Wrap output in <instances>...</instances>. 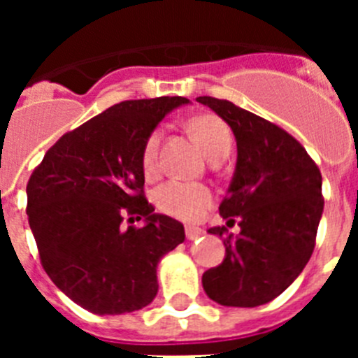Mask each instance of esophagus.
Segmentation results:
<instances>
[{
	"instance_id": "obj_1",
	"label": "esophagus",
	"mask_w": 358,
	"mask_h": 358,
	"mask_svg": "<svg viewBox=\"0 0 358 358\" xmlns=\"http://www.w3.org/2000/svg\"><path fill=\"white\" fill-rule=\"evenodd\" d=\"M202 236V229L194 226H186V238L188 240H197Z\"/></svg>"
}]
</instances>
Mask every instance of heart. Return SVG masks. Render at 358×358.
Returning a JSON list of instances; mask_svg holds the SVG:
<instances>
[{
	"label": "heart",
	"instance_id": "obj_1",
	"mask_svg": "<svg viewBox=\"0 0 358 358\" xmlns=\"http://www.w3.org/2000/svg\"><path fill=\"white\" fill-rule=\"evenodd\" d=\"M189 131L202 147L208 159H226L231 150V131L224 120L213 115H202L189 122ZM163 129H154L147 136L141 150V164L147 176L156 172L157 156H159ZM156 206L170 217L181 218L186 222H194L204 217L213 204V192L206 185L199 182L169 181L161 185L154 194Z\"/></svg>",
	"mask_w": 358,
	"mask_h": 358
}]
</instances>
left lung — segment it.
Returning a JSON list of instances; mask_svg holds the SVG:
<instances>
[{"mask_svg": "<svg viewBox=\"0 0 358 358\" xmlns=\"http://www.w3.org/2000/svg\"><path fill=\"white\" fill-rule=\"evenodd\" d=\"M236 138V169L218 211L227 224L238 220L233 238L222 236L226 258L202 274L208 297L224 306H260L296 280L315 248L324 199L315 161L276 123L227 100L199 96Z\"/></svg>", "mask_w": 358, "mask_h": 358, "instance_id": "1", "label": "left lung"}]
</instances>
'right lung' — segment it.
Listing matches in <instances>:
<instances>
[{"mask_svg":"<svg viewBox=\"0 0 358 358\" xmlns=\"http://www.w3.org/2000/svg\"><path fill=\"white\" fill-rule=\"evenodd\" d=\"M182 96L125 100L66 132L31 172L28 224L41 265L66 296L98 315L134 312L157 294L159 260L185 242L179 220L145 199L141 150ZM143 217V228L121 224Z\"/></svg>","mask_w":358,"mask_h":358,"instance_id":"right-lung-1","label":"right lung"}]
</instances>
